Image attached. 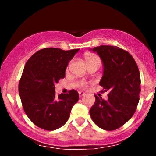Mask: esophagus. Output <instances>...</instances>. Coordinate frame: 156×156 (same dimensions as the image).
Returning <instances> with one entry per match:
<instances>
[{
	"label": "esophagus",
	"mask_w": 156,
	"mask_h": 156,
	"mask_svg": "<svg viewBox=\"0 0 156 156\" xmlns=\"http://www.w3.org/2000/svg\"><path fill=\"white\" fill-rule=\"evenodd\" d=\"M84 95H85V94H84V93H83V92H79V97H83V96H84Z\"/></svg>",
	"instance_id": "1"
}]
</instances>
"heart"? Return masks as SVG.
<instances>
[{"label": "heart", "mask_w": 156, "mask_h": 156, "mask_svg": "<svg viewBox=\"0 0 156 156\" xmlns=\"http://www.w3.org/2000/svg\"><path fill=\"white\" fill-rule=\"evenodd\" d=\"M85 61L86 63H87V66H88L91 65H97L98 66H100V63H101V59H100V56L97 54H94V53H89L85 56ZM78 87L81 89L86 90L88 87V83L87 81H81L78 83Z\"/></svg>", "instance_id": "b5f03b06"}]
</instances>
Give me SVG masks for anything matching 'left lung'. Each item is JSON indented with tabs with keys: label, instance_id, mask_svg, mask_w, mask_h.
I'll return each instance as SVG.
<instances>
[{
	"label": "left lung",
	"instance_id": "left-lung-1",
	"mask_svg": "<svg viewBox=\"0 0 156 156\" xmlns=\"http://www.w3.org/2000/svg\"><path fill=\"white\" fill-rule=\"evenodd\" d=\"M103 62V76L100 85L108 92V99L95 96V103L90 109L93 122L100 128L114 130L133 115L140 100V75L133 56L116 46L94 48Z\"/></svg>",
	"mask_w": 156,
	"mask_h": 156
}]
</instances>
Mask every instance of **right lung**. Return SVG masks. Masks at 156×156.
Instances as JSON below:
<instances>
[{"instance_id":"right-lung-1","label":"right lung","mask_w":156,"mask_h":156,"mask_svg":"<svg viewBox=\"0 0 156 156\" xmlns=\"http://www.w3.org/2000/svg\"><path fill=\"white\" fill-rule=\"evenodd\" d=\"M78 51L44 48L33 54L25 66L19 93L25 112L40 128L54 130L65 125L72 106L78 101L75 90L56 97L54 86L64 78L69 61Z\"/></svg>"}]
</instances>
